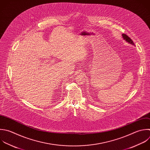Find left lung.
Wrapping results in <instances>:
<instances>
[{"label": "left lung", "instance_id": "left-lung-1", "mask_svg": "<svg viewBox=\"0 0 150 150\" xmlns=\"http://www.w3.org/2000/svg\"><path fill=\"white\" fill-rule=\"evenodd\" d=\"M122 36L123 39H124L126 42H128L129 43H130V44H131V45H134V42H132V40L128 36H127L125 34H122Z\"/></svg>", "mask_w": 150, "mask_h": 150}]
</instances>
